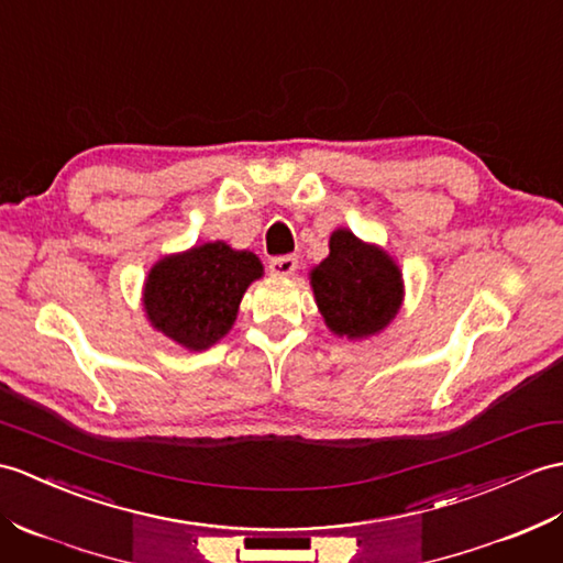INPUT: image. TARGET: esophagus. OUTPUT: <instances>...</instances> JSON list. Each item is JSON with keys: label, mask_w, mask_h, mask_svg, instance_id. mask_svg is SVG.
Instances as JSON below:
<instances>
[{"label": "esophagus", "mask_w": 563, "mask_h": 563, "mask_svg": "<svg viewBox=\"0 0 563 563\" xmlns=\"http://www.w3.org/2000/svg\"><path fill=\"white\" fill-rule=\"evenodd\" d=\"M268 271H271V276H278V278L292 276V273L297 271V256H292V254H285V256L271 258Z\"/></svg>", "instance_id": "obj_1"}]
</instances>
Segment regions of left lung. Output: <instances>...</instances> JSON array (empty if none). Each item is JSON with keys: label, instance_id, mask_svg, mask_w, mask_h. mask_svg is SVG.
<instances>
[{"label": "left lung", "instance_id": "obj_1", "mask_svg": "<svg viewBox=\"0 0 563 563\" xmlns=\"http://www.w3.org/2000/svg\"><path fill=\"white\" fill-rule=\"evenodd\" d=\"M331 254L313 266L309 280L325 325L350 341L382 333L402 305V273L382 246L335 230Z\"/></svg>", "mask_w": 563, "mask_h": 563}]
</instances>
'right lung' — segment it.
<instances>
[{
    "instance_id": "add662e5",
    "label": "right lung",
    "mask_w": 563,
    "mask_h": 563,
    "mask_svg": "<svg viewBox=\"0 0 563 563\" xmlns=\"http://www.w3.org/2000/svg\"><path fill=\"white\" fill-rule=\"evenodd\" d=\"M264 276L256 254L225 242L191 246L161 258L143 285V309L155 331L187 350H206L228 335L242 297Z\"/></svg>"
}]
</instances>
